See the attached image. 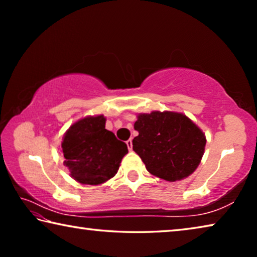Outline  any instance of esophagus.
Returning a JSON list of instances; mask_svg holds the SVG:
<instances>
[{
	"label": "esophagus",
	"mask_w": 257,
	"mask_h": 257,
	"mask_svg": "<svg viewBox=\"0 0 257 257\" xmlns=\"http://www.w3.org/2000/svg\"><path fill=\"white\" fill-rule=\"evenodd\" d=\"M125 144H127V147H128L129 151L133 150V141H132V139H129V141L125 142Z\"/></svg>",
	"instance_id": "1"
}]
</instances>
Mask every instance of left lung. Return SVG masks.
<instances>
[{"instance_id":"1","label":"left lung","mask_w":257,"mask_h":257,"mask_svg":"<svg viewBox=\"0 0 257 257\" xmlns=\"http://www.w3.org/2000/svg\"><path fill=\"white\" fill-rule=\"evenodd\" d=\"M134 128L138 136L133 139V150L151 175L170 182L182 180L201 163L205 134L184 113H139Z\"/></svg>"}]
</instances>
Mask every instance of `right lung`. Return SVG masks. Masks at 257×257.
Wrapping results in <instances>:
<instances>
[{
    "label": "right lung",
    "instance_id": "obj_1",
    "mask_svg": "<svg viewBox=\"0 0 257 257\" xmlns=\"http://www.w3.org/2000/svg\"><path fill=\"white\" fill-rule=\"evenodd\" d=\"M103 114L88 115L76 121L64 134L61 152L64 165L76 181L101 185L118 172L127 145L105 129Z\"/></svg>",
    "mask_w": 257,
    "mask_h": 257
}]
</instances>
